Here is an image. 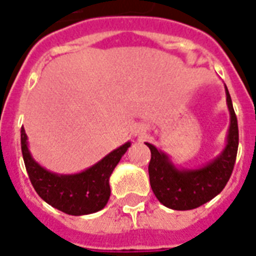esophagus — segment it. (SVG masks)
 <instances>
[{
	"mask_svg": "<svg viewBox=\"0 0 256 256\" xmlns=\"http://www.w3.org/2000/svg\"><path fill=\"white\" fill-rule=\"evenodd\" d=\"M144 134H146V130H144L143 128H140V126L135 128V135H138V136H143Z\"/></svg>",
	"mask_w": 256,
	"mask_h": 256,
	"instance_id": "34e87169",
	"label": "esophagus"
}]
</instances>
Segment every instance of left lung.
Masks as SVG:
<instances>
[{
	"label": "left lung",
	"instance_id": "1",
	"mask_svg": "<svg viewBox=\"0 0 256 256\" xmlns=\"http://www.w3.org/2000/svg\"><path fill=\"white\" fill-rule=\"evenodd\" d=\"M226 104L230 113V126L226 146L220 155L197 168H178L170 156L147 143L151 151L148 164L150 184L154 194L164 206L174 210H190L204 205L217 194L232 176L238 151V121L232 109V97L225 85Z\"/></svg>",
	"mask_w": 256,
	"mask_h": 256
}]
</instances>
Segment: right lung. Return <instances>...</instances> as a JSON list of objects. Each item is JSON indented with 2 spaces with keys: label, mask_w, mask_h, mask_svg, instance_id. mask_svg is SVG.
<instances>
[{
  "label": "right lung",
  "mask_w": 256,
  "mask_h": 256,
  "mask_svg": "<svg viewBox=\"0 0 256 256\" xmlns=\"http://www.w3.org/2000/svg\"><path fill=\"white\" fill-rule=\"evenodd\" d=\"M132 143L113 150L85 171L59 175L36 163L28 150L24 128H20V147L30 182L42 200L70 216L96 213L105 208L110 197L109 178Z\"/></svg>",
  "instance_id": "1"
}]
</instances>
